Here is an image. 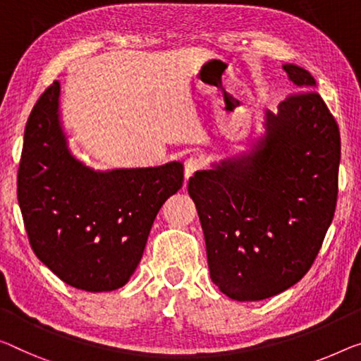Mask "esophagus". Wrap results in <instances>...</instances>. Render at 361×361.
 <instances>
[{"mask_svg":"<svg viewBox=\"0 0 361 361\" xmlns=\"http://www.w3.org/2000/svg\"><path fill=\"white\" fill-rule=\"evenodd\" d=\"M202 169V162L197 157H190L185 160V178L190 180L192 175H196Z\"/></svg>","mask_w":361,"mask_h":361,"instance_id":"obj_1","label":"esophagus"}]
</instances>
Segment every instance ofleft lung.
I'll return each instance as SVG.
<instances>
[{"mask_svg": "<svg viewBox=\"0 0 361 361\" xmlns=\"http://www.w3.org/2000/svg\"><path fill=\"white\" fill-rule=\"evenodd\" d=\"M298 94L266 110L264 133L188 183L206 238L209 272L236 301L271 298L301 281L337 204L341 133L316 80L283 64Z\"/></svg>", "mask_w": 361, "mask_h": 361, "instance_id": "obj_1", "label": "left lung"}]
</instances>
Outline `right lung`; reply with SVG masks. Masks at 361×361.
<instances>
[{
    "instance_id": "obj_1",
    "label": "right lung",
    "mask_w": 361,
    "mask_h": 361,
    "mask_svg": "<svg viewBox=\"0 0 361 361\" xmlns=\"http://www.w3.org/2000/svg\"><path fill=\"white\" fill-rule=\"evenodd\" d=\"M61 85L40 95L24 131L18 201L35 256L85 292L125 285L141 261L160 207L183 186V164L94 170L68 146Z\"/></svg>"
}]
</instances>
